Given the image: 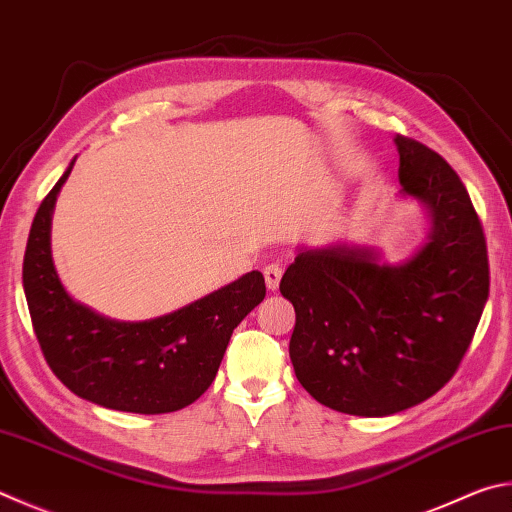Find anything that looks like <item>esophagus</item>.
<instances>
[{"label": "esophagus", "mask_w": 512, "mask_h": 512, "mask_svg": "<svg viewBox=\"0 0 512 512\" xmlns=\"http://www.w3.org/2000/svg\"><path fill=\"white\" fill-rule=\"evenodd\" d=\"M264 280H266V288L268 291H277L282 280V266L280 264H268L264 268Z\"/></svg>", "instance_id": "1"}]
</instances>
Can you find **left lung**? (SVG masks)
I'll return each mask as SVG.
<instances>
[{
  "label": "left lung",
  "instance_id": "obj_1",
  "mask_svg": "<svg viewBox=\"0 0 512 512\" xmlns=\"http://www.w3.org/2000/svg\"><path fill=\"white\" fill-rule=\"evenodd\" d=\"M401 199L430 228L403 262L338 241L297 248L280 291L295 309L291 362L315 401L389 416L427 401L457 371L488 300V250L459 174L430 147L394 138Z\"/></svg>",
  "mask_w": 512,
  "mask_h": 512
}]
</instances>
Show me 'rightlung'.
<instances>
[{"label":"right lung","instance_id":"1","mask_svg":"<svg viewBox=\"0 0 512 512\" xmlns=\"http://www.w3.org/2000/svg\"><path fill=\"white\" fill-rule=\"evenodd\" d=\"M73 159L37 208L22 282L37 342L73 394L107 410L167 414L197 401L217 376L232 331L264 300V275L250 271L159 318L125 322L67 293L51 255V221Z\"/></svg>","mask_w":512,"mask_h":512}]
</instances>
